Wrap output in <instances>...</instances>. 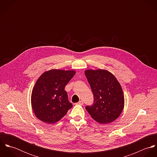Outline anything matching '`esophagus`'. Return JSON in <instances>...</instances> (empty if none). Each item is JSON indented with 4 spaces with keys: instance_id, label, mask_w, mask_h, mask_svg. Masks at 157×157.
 Wrapping results in <instances>:
<instances>
[{
    "instance_id": "esophagus-1",
    "label": "esophagus",
    "mask_w": 157,
    "mask_h": 157,
    "mask_svg": "<svg viewBox=\"0 0 157 157\" xmlns=\"http://www.w3.org/2000/svg\"><path fill=\"white\" fill-rule=\"evenodd\" d=\"M76 105H83V101H82V100H80V101H79L78 103H76Z\"/></svg>"
}]
</instances>
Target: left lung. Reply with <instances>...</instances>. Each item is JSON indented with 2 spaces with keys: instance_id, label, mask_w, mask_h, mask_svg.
I'll return each mask as SVG.
<instances>
[{
  "instance_id": "obj_1",
  "label": "left lung",
  "mask_w": 157,
  "mask_h": 157,
  "mask_svg": "<svg viewBox=\"0 0 157 157\" xmlns=\"http://www.w3.org/2000/svg\"><path fill=\"white\" fill-rule=\"evenodd\" d=\"M85 74L94 94V104L86 107L91 117L101 124L115 121L124 106L122 88L111 72L105 69H87Z\"/></svg>"
}]
</instances>
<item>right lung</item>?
I'll return each instance as SVG.
<instances>
[{
  "label": "right lung",
  "instance_id": "right-lung-1",
  "mask_svg": "<svg viewBox=\"0 0 157 157\" xmlns=\"http://www.w3.org/2000/svg\"><path fill=\"white\" fill-rule=\"evenodd\" d=\"M75 74L74 70L51 69L39 77L31 98L33 112L38 119L46 123H55L72 107L65 87Z\"/></svg>",
  "mask_w": 157,
  "mask_h": 157
}]
</instances>
